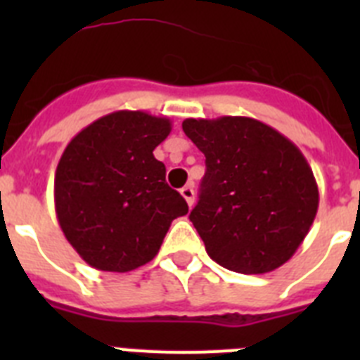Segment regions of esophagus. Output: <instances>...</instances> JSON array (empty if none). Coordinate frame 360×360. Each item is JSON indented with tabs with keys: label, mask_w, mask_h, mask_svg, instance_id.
I'll use <instances>...</instances> for the list:
<instances>
[{
	"label": "esophagus",
	"mask_w": 360,
	"mask_h": 360,
	"mask_svg": "<svg viewBox=\"0 0 360 360\" xmlns=\"http://www.w3.org/2000/svg\"><path fill=\"white\" fill-rule=\"evenodd\" d=\"M180 195L184 196V200H186L189 207L195 203V191H193V186L182 187V189H180Z\"/></svg>",
	"instance_id": "obj_1"
}]
</instances>
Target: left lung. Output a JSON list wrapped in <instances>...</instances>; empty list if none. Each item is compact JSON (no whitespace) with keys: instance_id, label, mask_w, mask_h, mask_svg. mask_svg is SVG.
I'll return each instance as SVG.
<instances>
[{"instance_id":"left-lung-1","label":"left lung","mask_w":360,"mask_h":360,"mask_svg":"<svg viewBox=\"0 0 360 360\" xmlns=\"http://www.w3.org/2000/svg\"><path fill=\"white\" fill-rule=\"evenodd\" d=\"M182 128L205 155L189 219L211 259L240 274H265L287 263L319 207L303 153L250 117L186 119Z\"/></svg>"}]
</instances>
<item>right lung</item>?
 Wrapping results in <instances>:
<instances>
[{"label":"right lung","instance_id":"1","mask_svg":"<svg viewBox=\"0 0 360 360\" xmlns=\"http://www.w3.org/2000/svg\"><path fill=\"white\" fill-rule=\"evenodd\" d=\"M167 117L120 110L86 126L57 164L53 200L66 240L90 266L129 272L157 256L171 221L187 214L153 151Z\"/></svg>","mask_w":360,"mask_h":360}]
</instances>
